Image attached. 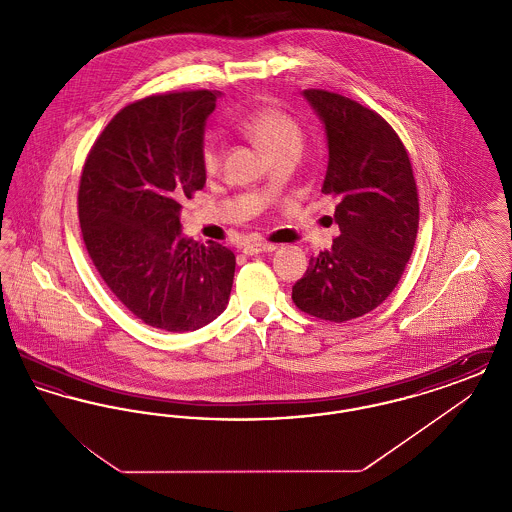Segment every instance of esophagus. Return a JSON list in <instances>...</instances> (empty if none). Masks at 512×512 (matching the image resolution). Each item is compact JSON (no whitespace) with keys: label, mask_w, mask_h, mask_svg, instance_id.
I'll return each instance as SVG.
<instances>
[{"label":"esophagus","mask_w":512,"mask_h":512,"mask_svg":"<svg viewBox=\"0 0 512 512\" xmlns=\"http://www.w3.org/2000/svg\"><path fill=\"white\" fill-rule=\"evenodd\" d=\"M278 245L276 244H268V242H247L242 247V251H244L245 255H255V253H270V251H274Z\"/></svg>","instance_id":"obj_1"}]
</instances>
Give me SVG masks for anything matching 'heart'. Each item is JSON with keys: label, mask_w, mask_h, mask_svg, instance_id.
Here are the masks:
<instances>
[{"label": "heart", "mask_w": 512, "mask_h": 512, "mask_svg": "<svg viewBox=\"0 0 512 512\" xmlns=\"http://www.w3.org/2000/svg\"><path fill=\"white\" fill-rule=\"evenodd\" d=\"M238 128L249 140L263 147L270 157L286 151H301L303 132L292 115L276 105H265L247 113ZM224 157V140L219 132H207L201 144V167L207 174H217Z\"/></svg>", "instance_id": "heart-1"}]
</instances>
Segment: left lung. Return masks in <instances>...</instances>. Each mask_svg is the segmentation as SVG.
<instances>
[{
    "label": "left lung",
    "mask_w": 512,
    "mask_h": 512,
    "mask_svg": "<svg viewBox=\"0 0 512 512\" xmlns=\"http://www.w3.org/2000/svg\"><path fill=\"white\" fill-rule=\"evenodd\" d=\"M303 96L326 126L322 194L338 197L340 236L311 257L292 299L311 317L345 322L374 311L401 280L418 232V190L407 149L382 115L326 90Z\"/></svg>",
    "instance_id": "1"
}]
</instances>
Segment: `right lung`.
I'll return each mask as SVG.
<instances>
[{"label":"right lung","instance_id":"obj_1","mask_svg":"<svg viewBox=\"0 0 512 512\" xmlns=\"http://www.w3.org/2000/svg\"><path fill=\"white\" fill-rule=\"evenodd\" d=\"M217 94L188 90L128 103L90 149L78 186L88 255L122 305L167 332H192L228 305L236 255L182 238L180 209L205 186L201 144Z\"/></svg>","mask_w":512,"mask_h":512}]
</instances>
